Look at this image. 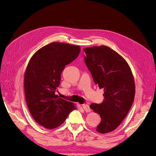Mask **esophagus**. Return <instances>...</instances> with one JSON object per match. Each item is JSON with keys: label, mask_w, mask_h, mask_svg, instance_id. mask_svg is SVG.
I'll use <instances>...</instances> for the list:
<instances>
[{"label": "esophagus", "mask_w": 156, "mask_h": 156, "mask_svg": "<svg viewBox=\"0 0 156 156\" xmlns=\"http://www.w3.org/2000/svg\"><path fill=\"white\" fill-rule=\"evenodd\" d=\"M83 108H84V111H85L87 112H89L90 111V108L89 105H88L87 104L83 105Z\"/></svg>", "instance_id": "obj_1"}]
</instances>
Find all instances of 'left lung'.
Returning a JSON list of instances; mask_svg holds the SVG:
<instances>
[{"label":"left lung","instance_id":"1","mask_svg":"<svg viewBox=\"0 0 156 156\" xmlns=\"http://www.w3.org/2000/svg\"><path fill=\"white\" fill-rule=\"evenodd\" d=\"M84 62L94 83L103 88L104 100L90 108L101 117L100 133L114 131L127 116L134 101L135 84L129 64L121 55L105 45L84 48Z\"/></svg>","mask_w":156,"mask_h":156}]
</instances>
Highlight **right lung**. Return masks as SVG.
<instances>
[{"mask_svg": "<svg viewBox=\"0 0 156 156\" xmlns=\"http://www.w3.org/2000/svg\"><path fill=\"white\" fill-rule=\"evenodd\" d=\"M80 51L78 45L53 42L37 50L27 65L24 75L27 104L33 119L47 129L62 124L77 108L55 92L65 66L76 58Z\"/></svg>", "mask_w": 156, "mask_h": 156, "instance_id": "add662e5", "label": "right lung"}]
</instances>
